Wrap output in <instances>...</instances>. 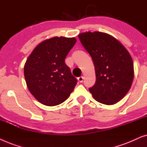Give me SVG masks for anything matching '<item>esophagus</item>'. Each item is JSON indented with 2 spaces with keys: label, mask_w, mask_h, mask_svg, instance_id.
<instances>
[{
  "label": "esophagus",
  "mask_w": 147,
  "mask_h": 147,
  "mask_svg": "<svg viewBox=\"0 0 147 147\" xmlns=\"http://www.w3.org/2000/svg\"><path fill=\"white\" fill-rule=\"evenodd\" d=\"M77 79H78V81H79L80 82V83H82V82L83 81V77H78Z\"/></svg>",
  "instance_id": "34e87169"
}]
</instances>
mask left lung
Wrapping results in <instances>:
<instances>
[{"label":"left lung","mask_w":147,"mask_h":147,"mask_svg":"<svg viewBox=\"0 0 147 147\" xmlns=\"http://www.w3.org/2000/svg\"><path fill=\"white\" fill-rule=\"evenodd\" d=\"M82 45L93 59L96 81L89 90L97 101L113 105L120 101L132 85L134 64L124 46L105 33L79 35Z\"/></svg>","instance_id":"1"}]
</instances>
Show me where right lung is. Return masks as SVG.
I'll use <instances>...</instances> for the list:
<instances>
[{
    "label": "right lung",
    "mask_w": 147,
    "mask_h": 147,
    "mask_svg": "<svg viewBox=\"0 0 147 147\" xmlns=\"http://www.w3.org/2000/svg\"><path fill=\"white\" fill-rule=\"evenodd\" d=\"M76 42L75 38L49 39L37 46L27 58L25 81L30 93L42 104L59 105L75 89L77 79L64 59Z\"/></svg>",
    "instance_id": "right-lung-1"
}]
</instances>
